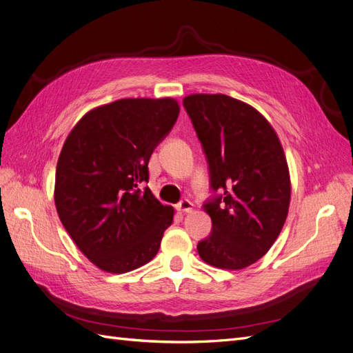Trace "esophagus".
<instances>
[{"label":"esophagus","instance_id":"34e87169","mask_svg":"<svg viewBox=\"0 0 353 353\" xmlns=\"http://www.w3.org/2000/svg\"><path fill=\"white\" fill-rule=\"evenodd\" d=\"M176 209H178L179 212H183V213L191 212V210H193V203H191V201L187 200V199H184V200H181V201L178 203Z\"/></svg>","mask_w":353,"mask_h":353}]
</instances>
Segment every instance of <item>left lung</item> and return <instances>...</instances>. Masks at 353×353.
Here are the masks:
<instances>
[{"label":"left lung","mask_w":353,"mask_h":353,"mask_svg":"<svg viewBox=\"0 0 353 353\" xmlns=\"http://www.w3.org/2000/svg\"><path fill=\"white\" fill-rule=\"evenodd\" d=\"M183 104L215 193L203 205L212 231L197 252L216 268L243 270L271 249L287 218L290 175L281 143L258 110L228 95L191 94Z\"/></svg>","instance_id":"left-lung-1"}]
</instances>
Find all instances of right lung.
Wrapping results in <instances>:
<instances>
[{
    "instance_id": "add662e5",
    "label": "right lung",
    "mask_w": 353,
    "mask_h": 353,
    "mask_svg": "<svg viewBox=\"0 0 353 353\" xmlns=\"http://www.w3.org/2000/svg\"><path fill=\"white\" fill-rule=\"evenodd\" d=\"M179 114L174 99H123L74 125L56 169L59 218L100 270L123 274L159 252L174 209L144 187L148 160Z\"/></svg>"
}]
</instances>
